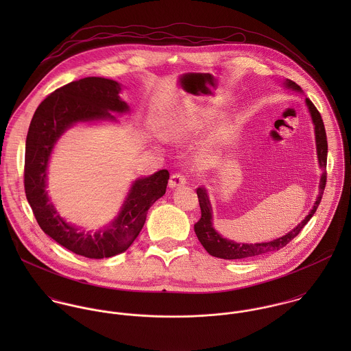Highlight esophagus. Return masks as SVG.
I'll return each mask as SVG.
<instances>
[{
  "label": "esophagus",
  "instance_id": "obj_1",
  "mask_svg": "<svg viewBox=\"0 0 351 351\" xmlns=\"http://www.w3.org/2000/svg\"><path fill=\"white\" fill-rule=\"evenodd\" d=\"M188 178L181 174V173H174L171 177H170V181H169V186L170 188H178V186H184L186 184Z\"/></svg>",
  "mask_w": 351,
  "mask_h": 351
}]
</instances>
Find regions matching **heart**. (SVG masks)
I'll return each mask as SVG.
<instances>
[{
  "label": "heart",
  "instance_id": "heart-1",
  "mask_svg": "<svg viewBox=\"0 0 351 351\" xmlns=\"http://www.w3.org/2000/svg\"><path fill=\"white\" fill-rule=\"evenodd\" d=\"M205 125V119L200 112H185L180 117H177L173 123H170L167 130V136L171 141H182L188 135L199 132Z\"/></svg>",
  "mask_w": 351,
  "mask_h": 351
}]
</instances>
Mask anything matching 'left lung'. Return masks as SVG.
I'll use <instances>...</instances> for the list:
<instances>
[{
	"mask_svg": "<svg viewBox=\"0 0 351 351\" xmlns=\"http://www.w3.org/2000/svg\"><path fill=\"white\" fill-rule=\"evenodd\" d=\"M288 88H292L295 90L301 92V88L293 81L287 82ZM309 113L312 116V121L315 124V136H316V149H317V158H319V165L323 167V174L320 178V185H319V195L316 202L312 208V210L308 213V216L301 221L300 224L293 228L291 232H288L287 235L271 241V242H266V243H254V245H245V243H235L232 241H227L224 238H221L212 227V213H210V204L208 200L206 192L204 188L197 189V197L200 202L201 217L200 220L195 224V232L200 241L202 247L208 251V254H210L212 256L216 258H223V259H251L255 256H261V255H266L274 251H278L282 247H285L292 239H295L301 230L304 228V226L309 221V219L313 216V213L316 212L322 197H323V192L326 188V182H327V150H328V145H327V136H326V130H324V124H323V119L320 116V112L316 109V106L313 105V102L306 99L305 100Z\"/></svg>",
	"mask_w": 351,
	"mask_h": 351,
	"instance_id": "obj_1",
	"label": "left lung"
}]
</instances>
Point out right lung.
Returning <instances> with one entry per match:
<instances>
[{
	"instance_id": "obj_1",
	"label": "right lung",
	"mask_w": 351,
	"mask_h": 351,
	"mask_svg": "<svg viewBox=\"0 0 351 351\" xmlns=\"http://www.w3.org/2000/svg\"><path fill=\"white\" fill-rule=\"evenodd\" d=\"M116 81L88 77L73 81L47 96L38 106L25 143L24 189L40 228L56 243L86 258H109L127 250L145 226L151 205L166 192L169 171L159 170L135 181L119 217L96 234L67 224L55 210L46 192V171L58 138L74 123L114 119L112 112H127Z\"/></svg>"
}]
</instances>
